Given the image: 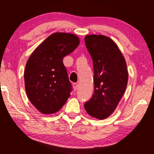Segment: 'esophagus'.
<instances>
[{"label":"esophagus","mask_w":154,"mask_h":154,"mask_svg":"<svg viewBox=\"0 0 154 154\" xmlns=\"http://www.w3.org/2000/svg\"><path fill=\"white\" fill-rule=\"evenodd\" d=\"M72 85H73V89H74V91H77V87H78V85H77V83L74 82L73 84H72Z\"/></svg>","instance_id":"esophagus-1"}]
</instances>
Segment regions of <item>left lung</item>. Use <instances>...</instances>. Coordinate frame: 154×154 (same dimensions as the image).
I'll use <instances>...</instances> for the list:
<instances>
[{
    "mask_svg": "<svg viewBox=\"0 0 154 154\" xmlns=\"http://www.w3.org/2000/svg\"><path fill=\"white\" fill-rule=\"evenodd\" d=\"M85 43L94 72V94L84 107L98 119L109 117L123 96L128 81L127 63L116 44L102 35H87Z\"/></svg>",
    "mask_w": 154,
    "mask_h": 154,
    "instance_id": "left-lung-1",
    "label": "left lung"
}]
</instances>
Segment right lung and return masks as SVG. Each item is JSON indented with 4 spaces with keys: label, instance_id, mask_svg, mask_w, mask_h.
Returning a JSON list of instances; mask_svg holds the SVG:
<instances>
[{
    "label": "right lung",
    "instance_id": "add662e5",
    "mask_svg": "<svg viewBox=\"0 0 154 154\" xmlns=\"http://www.w3.org/2000/svg\"><path fill=\"white\" fill-rule=\"evenodd\" d=\"M79 39L70 33L56 32L33 51L26 63V93L34 106L44 114L57 112L72 91L63 58L77 48Z\"/></svg>",
    "mask_w": 154,
    "mask_h": 154
}]
</instances>
